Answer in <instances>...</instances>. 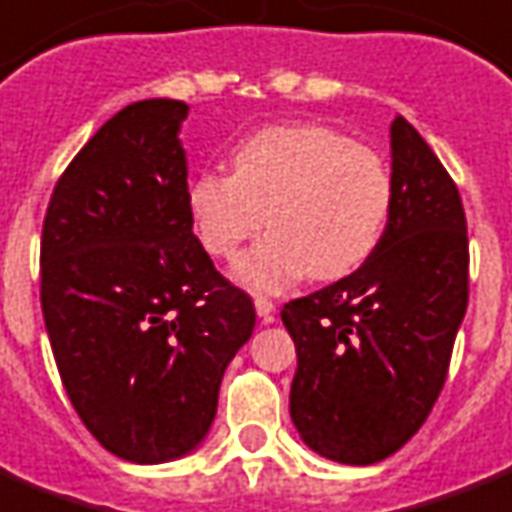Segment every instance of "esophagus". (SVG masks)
Listing matches in <instances>:
<instances>
[{
    "label": "esophagus",
    "instance_id": "34e87169",
    "mask_svg": "<svg viewBox=\"0 0 512 512\" xmlns=\"http://www.w3.org/2000/svg\"><path fill=\"white\" fill-rule=\"evenodd\" d=\"M255 311H257V317L265 319V322H271L273 311H276V303H273L271 298H263V295H257V298H255Z\"/></svg>",
    "mask_w": 512,
    "mask_h": 512
}]
</instances>
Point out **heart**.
Wrapping results in <instances>:
<instances>
[{
    "instance_id": "heart-1",
    "label": "heart",
    "mask_w": 512,
    "mask_h": 512,
    "mask_svg": "<svg viewBox=\"0 0 512 512\" xmlns=\"http://www.w3.org/2000/svg\"><path fill=\"white\" fill-rule=\"evenodd\" d=\"M233 174L198 171L187 214L201 247L233 257L268 217L271 236L233 263L249 290L346 276L370 257L392 212V171L373 147L322 123L257 128L230 152Z\"/></svg>"
}]
</instances>
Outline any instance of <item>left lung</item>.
Listing matches in <instances>:
<instances>
[{
	"label": "left lung",
	"instance_id": "1",
	"mask_svg": "<svg viewBox=\"0 0 512 512\" xmlns=\"http://www.w3.org/2000/svg\"><path fill=\"white\" fill-rule=\"evenodd\" d=\"M392 212L370 257L290 300L298 370L290 416L311 451L376 464L427 421L467 311V220L454 179L419 131L392 120Z\"/></svg>",
	"mask_w": 512,
	"mask_h": 512
}]
</instances>
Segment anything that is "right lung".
<instances>
[{"instance_id":"1","label":"right lung","mask_w":512,"mask_h":512,"mask_svg":"<svg viewBox=\"0 0 512 512\" xmlns=\"http://www.w3.org/2000/svg\"><path fill=\"white\" fill-rule=\"evenodd\" d=\"M185 101L128 104L50 195L39 298L58 373L109 454L158 464L212 427L222 373L255 330L187 214Z\"/></svg>"}]
</instances>
